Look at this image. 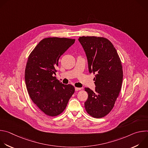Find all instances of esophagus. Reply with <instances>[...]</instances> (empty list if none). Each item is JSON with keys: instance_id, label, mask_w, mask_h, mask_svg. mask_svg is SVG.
I'll use <instances>...</instances> for the list:
<instances>
[{"instance_id": "1", "label": "esophagus", "mask_w": 148, "mask_h": 148, "mask_svg": "<svg viewBox=\"0 0 148 148\" xmlns=\"http://www.w3.org/2000/svg\"><path fill=\"white\" fill-rule=\"evenodd\" d=\"M81 90V88H78V87H75V91H79V90Z\"/></svg>"}]
</instances>
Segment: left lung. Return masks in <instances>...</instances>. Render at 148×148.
<instances>
[{
  "instance_id": "obj_1",
  "label": "left lung",
  "mask_w": 148,
  "mask_h": 148,
  "mask_svg": "<svg viewBox=\"0 0 148 148\" xmlns=\"http://www.w3.org/2000/svg\"><path fill=\"white\" fill-rule=\"evenodd\" d=\"M78 41L86 54L89 72L95 74V90L85 88L88 96L84 107L90 115L101 118L112 110L121 91V61L115 48L106 38L82 36Z\"/></svg>"
}]
</instances>
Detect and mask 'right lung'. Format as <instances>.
Segmentation results:
<instances>
[{"instance_id":"obj_1","label":"right lung","mask_w":148,"mask_h":148,"mask_svg":"<svg viewBox=\"0 0 148 148\" xmlns=\"http://www.w3.org/2000/svg\"><path fill=\"white\" fill-rule=\"evenodd\" d=\"M75 42V39L48 37L41 40L30 54L25 77L29 95L46 115L56 116L66 109L74 93V87L56 79L60 56Z\"/></svg>"}]
</instances>
